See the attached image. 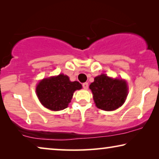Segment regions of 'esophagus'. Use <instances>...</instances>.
Wrapping results in <instances>:
<instances>
[{
    "label": "esophagus",
    "mask_w": 159,
    "mask_h": 159,
    "mask_svg": "<svg viewBox=\"0 0 159 159\" xmlns=\"http://www.w3.org/2000/svg\"><path fill=\"white\" fill-rule=\"evenodd\" d=\"M82 87H83L84 89L87 90V89L88 88V82H84V83L82 84Z\"/></svg>",
    "instance_id": "1"
}]
</instances>
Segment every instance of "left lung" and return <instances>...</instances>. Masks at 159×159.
Wrapping results in <instances>:
<instances>
[{
	"label": "left lung",
	"mask_w": 159,
	"mask_h": 159,
	"mask_svg": "<svg viewBox=\"0 0 159 159\" xmlns=\"http://www.w3.org/2000/svg\"><path fill=\"white\" fill-rule=\"evenodd\" d=\"M95 106L104 111H114L125 103L128 95L127 82L121 79H113L106 75L95 77L90 84Z\"/></svg>",
	"instance_id": "left-lung-1"
}]
</instances>
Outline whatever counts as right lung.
Segmentation results:
<instances>
[{"label": "right lung", "mask_w": 159, "mask_h": 159, "mask_svg": "<svg viewBox=\"0 0 159 159\" xmlns=\"http://www.w3.org/2000/svg\"><path fill=\"white\" fill-rule=\"evenodd\" d=\"M82 88L79 82H71L68 76L61 74L41 80L36 87V93L45 108L57 111L67 108L75 91Z\"/></svg>", "instance_id": "obj_1"}]
</instances>
